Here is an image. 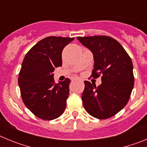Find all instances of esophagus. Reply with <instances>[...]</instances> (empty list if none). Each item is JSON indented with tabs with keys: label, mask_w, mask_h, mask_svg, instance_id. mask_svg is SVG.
Returning <instances> with one entry per match:
<instances>
[{
	"label": "esophagus",
	"mask_w": 147,
	"mask_h": 147,
	"mask_svg": "<svg viewBox=\"0 0 147 147\" xmlns=\"http://www.w3.org/2000/svg\"><path fill=\"white\" fill-rule=\"evenodd\" d=\"M74 81H78V79H73L72 82H74Z\"/></svg>",
	"instance_id": "1"
}]
</instances>
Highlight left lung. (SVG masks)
<instances>
[{"label":"left lung","mask_w":147,"mask_h":147,"mask_svg":"<svg viewBox=\"0 0 147 147\" xmlns=\"http://www.w3.org/2000/svg\"><path fill=\"white\" fill-rule=\"evenodd\" d=\"M80 42L91 51L94 68L91 77H102L96 86L85 81L82 103L93 117H113L127 104L134 86L133 65L130 57L117 40L107 36L77 37Z\"/></svg>","instance_id":"8db88e82"}]
</instances>
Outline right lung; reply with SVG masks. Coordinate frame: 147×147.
Wrapping results in <instances>:
<instances>
[{
	"label": "right lung",
	"mask_w": 147,
	"mask_h": 147,
	"mask_svg": "<svg viewBox=\"0 0 147 147\" xmlns=\"http://www.w3.org/2000/svg\"><path fill=\"white\" fill-rule=\"evenodd\" d=\"M74 37H45L35 44L22 62L18 85L24 105L39 119L53 120L65 110L70 80L56 84L55 67L62 66V50Z\"/></svg>",
	"instance_id": "obj_1"
}]
</instances>
